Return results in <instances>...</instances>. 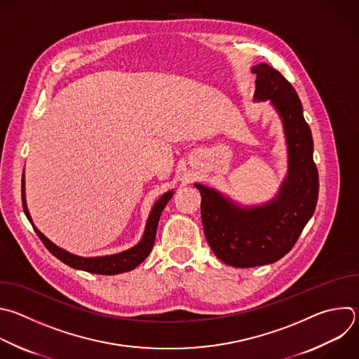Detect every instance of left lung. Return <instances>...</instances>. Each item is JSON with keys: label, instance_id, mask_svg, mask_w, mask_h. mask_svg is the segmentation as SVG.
Listing matches in <instances>:
<instances>
[{"label": "left lung", "instance_id": "1", "mask_svg": "<svg viewBox=\"0 0 359 359\" xmlns=\"http://www.w3.org/2000/svg\"><path fill=\"white\" fill-rule=\"evenodd\" d=\"M257 100H271L285 127L289 173L278 197L261 207L243 208L214 189L201 193V221L215 257L235 268L268 265L283 258L311 218L318 198V172L313 161V137L293 86L273 67L261 63Z\"/></svg>", "mask_w": 359, "mask_h": 359}]
</instances>
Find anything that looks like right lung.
<instances>
[{
    "instance_id": "obj_1",
    "label": "right lung",
    "mask_w": 359,
    "mask_h": 359,
    "mask_svg": "<svg viewBox=\"0 0 359 359\" xmlns=\"http://www.w3.org/2000/svg\"><path fill=\"white\" fill-rule=\"evenodd\" d=\"M172 191H168L166 194H163L154 205L148 222H147V228H145V233L142 236V240L138 245H135L134 248L119 252L115 255H108V257H97V258H83V257H77L73 254H69L67 251L56 247L53 243H50L48 238L34 225L29 211L27 208V201H25V191H24V176H22V205H24V211L25 215L28 217V219L31 221L35 232L38 233V236L41 238V241L43 243V245L48 248V251L55 255L59 261H62L63 264L74 268V269H80V271H86L90 273H98V275H118L123 272H128L135 269L141 262H144L147 259V257L151 254L154 244H155V236H156V229H158V222L161 218V214L165 208V205L168 204V201L172 198Z\"/></svg>"
}]
</instances>
